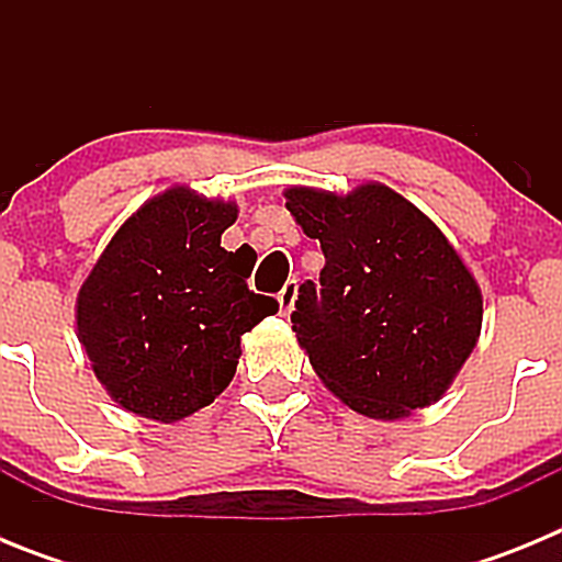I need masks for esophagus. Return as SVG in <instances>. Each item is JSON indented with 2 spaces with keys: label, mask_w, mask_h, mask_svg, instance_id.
<instances>
[{
  "label": "esophagus",
  "mask_w": 562,
  "mask_h": 562,
  "mask_svg": "<svg viewBox=\"0 0 562 562\" xmlns=\"http://www.w3.org/2000/svg\"><path fill=\"white\" fill-rule=\"evenodd\" d=\"M295 301H297V281H286L284 290L278 292V306H281V315H290L295 310Z\"/></svg>",
  "instance_id": "34e87169"
}]
</instances>
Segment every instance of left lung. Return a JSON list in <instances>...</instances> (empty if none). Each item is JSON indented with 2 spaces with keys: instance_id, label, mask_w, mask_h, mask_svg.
Instances as JSON below:
<instances>
[{
  "instance_id": "obj_1",
  "label": "left lung",
  "mask_w": 562,
  "mask_h": 562,
  "mask_svg": "<svg viewBox=\"0 0 562 562\" xmlns=\"http://www.w3.org/2000/svg\"><path fill=\"white\" fill-rule=\"evenodd\" d=\"M286 211L321 241V281L297 286L292 329L326 389L371 419L439 400L481 335V290L445 233L405 196L290 188Z\"/></svg>"
}]
</instances>
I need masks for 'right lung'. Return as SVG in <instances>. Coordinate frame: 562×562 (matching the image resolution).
<instances>
[{"label": "right lung", "mask_w": 562, "mask_h": 562, "mask_svg": "<svg viewBox=\"0 0 562 562\" xmlns=\"http://www.w3.org/2000/svg\"><path fill=\"white\" fill-rule=\"evenodd\" d=\"M233 202L171 188L132 213L78 292V340L121 408L180 422L231 385L241 335L278 312L247 290L256 256L227 252Z\"/></svg>", "instance_id": "right-lung-1"}]
</instances>
